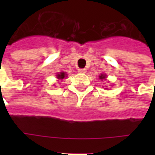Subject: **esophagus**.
Masks as SVG:
<instances>
[{
  "label": "esophagus",
  "mask_w": 155,
  "mask_h": 155,
  "mask_svg": "<svg viewBox=\"0 0 155 155\" xmlns=\"http://www.w3.org/2000/svg\"><path fill=\"white\" fill-rule=\"evenodd\" d=\"M78 71H79L80 73H85V72H86V69H79Z\"/></svg>",
  "instance_id": "34e87169"
}]
</instances>
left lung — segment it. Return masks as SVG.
<instances>
[{
  "label": "left lung",
  "mask_w": 155,
  "mask_h": 155,
  "mask_svg": "<svg viewBox=\"0 0 155 155\" xmlns=\"http://www.w3.org/2000/svg\"><path fill=\"white\" fill-rule=\"evenodd\" d=\"M100 79H101V80H103V79H105V76H104V74H101V76H100Z\"/></svg>",
  "instance_id": "left-lung-1"
}]
</instances>
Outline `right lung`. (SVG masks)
<instances>
[{
  "label": "right lung",
  "mask_w": 155,
  "mask_h": 155,
  "mask_svg": "<svg viewBox=\"0 0 155 155\" xmlns=\"http://www.w3.org/2000/svg\"><path fill=\"white\" fill-rule=\"evenodd\" d=\"M64 76H65V73H64V72H61V74H58L57 78L58 79H61V80H62V79H64Z\"/></svg>",
  "instance_id": "right-lung-1"
}]
</instances>
